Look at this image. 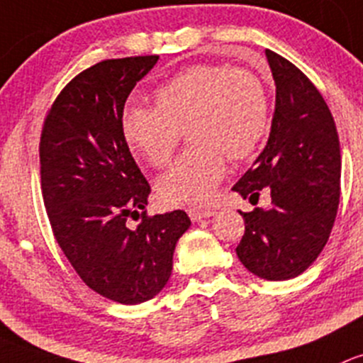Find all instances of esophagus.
<instances>
[{
  "label": "esophagus",
  "instance_id": "34e87169",
  "mask_svg": "<svg viewBox=\"0 0 363 363\" xmlns=\"http://www.w3.org/2000/svg\"><path fill=\"white\" fill-rule=\"evenodd\" d=\"M213 215H215V211H213V209H190L189 211V216L192 222H201V220L211 218Z\"/></svg>",
  "mask_w": 363,
  "mask_h": 363
}]
</instances>
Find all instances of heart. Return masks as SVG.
Instances as JSON below:
<instances>
[{"instance_id":"heart-1","label":"heart","mask_w":363,"mask_h":363,"mask_svg":"<svg viewBox=\"0 0 363 363\" xmlns=\"http://www.w3.org/2000/svg\"><path fill=\"white\" fill-rule=\"evenodd\" d=\"M154 99L155 108L125 111L122 134L130 152L155 167L169 162L182 130L194 143L157 182L167 206L208 203L225 177V155L250 159L267 136V94L262 82L246 69L190 66L160 85Z\"/></svg>"}]
</instances>
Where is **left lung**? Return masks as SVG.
<instances>
[{
  "mask_svg": "<svg viewBox=\"0 0 363 363\" xmlns=\"http://www.w3.org/2000/svg\"><path fill=\"white\" fill-rule=\"evenodd\" d=\"M276 85L271 133L262 154L233 186L242 199L271 192V206L241 213L236 253L259 278L302 274L327 245L341 196L337 129L318 89L297 66L265 50Z\"/></svg>",
  "mask_w": 363,
  "mask_h": 363,
  "instance_id": "8db88e82",
  "label": "left lung"
}]
</instances>
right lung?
<instances>
[{"instance_id": "add662e5", "label": "right lung", "mask_w": 363, "mask_h": 363, "mask_svg": "<svg viewBox=\"0 0 363 363\" xmlns=\"http://www.w3.org/2000/svg\"><path fill=\"white\" fill-rule=\"evenodd\" d=\"M159 55L108 59L61 91L40 141L42 194L55 241L85 285L118 304L154 298L169 281L182 209L147 216L150 185L130 155L124 104ZM142 213H140L139 211ZM138 214V228L126 225Z\"/></svg>"}]
</instances>
